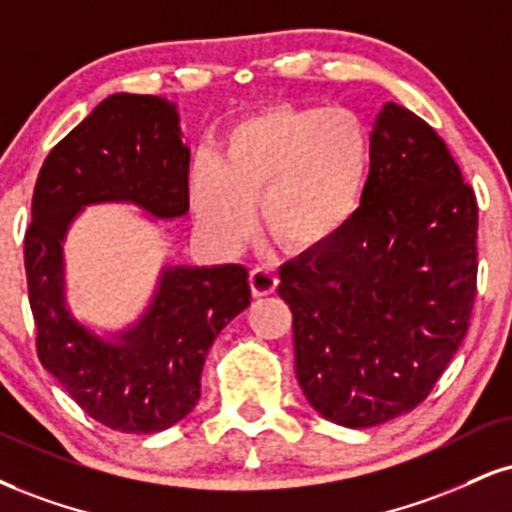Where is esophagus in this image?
I'll return each instance as SVG.
<instances>
[{"instance_id":"esophagus-1","label":"esophagus","mask_w":512,"mask_h":512,"mask_svg":"<svg viewBox=\"0 0 512 512\" xmlns=\"http://www.w3.org/2000/svg\"><path fill=\"white\" fill-rule=\"evenodd\" d=\"M279 286V276H276L274 269L269 267H255L250 272V288L255 298H262V295H272Z\"/></svg>"}]
</instances>
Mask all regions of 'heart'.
<instances>
[{
	"mask_svg": "<svg viewBox=\"0 0 512 512\" xmlns=\"http://www.w3.org/2000/svg\"><path fill=\"white\" fill-rule=\"evenodd\" d=\"M369 171V138L348 109L279 107L238 123L219 157L190 169L197 221L224 248L252 229L260 202L269 236L293 250L338 236L360 207Z\"/></svg>",
	"mask_w": 512,
	"mask_h": 512,
	"instance_id": "obj_1",
	"label": "heart"
}]
</instances>
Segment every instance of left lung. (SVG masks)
Returning a JSON list of instances; mask_svg holds the SVG:
<instances>
[{"mask_svg":"<svg viewBox=\"0 0 512 512\" xmlns=\"http://www.w3.org/2000/svg\"><path fill=\"white\" fill-rule=\"evenodd\" d=\"M348 226L279 269L295 374L326 420L365 429L422 403L470 326L477 197L427 121L386 102Z\"/></svg>","mask_w":512,"mask_h":512,"instance_id":"1","label":"left lung"}]
</instances>
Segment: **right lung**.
I'll return each mask as SVG.
<instances>
[{"label":"right lung","instance_id":"1","mask_svg":"<svg viewBox=\"0 0 512 512\" xmlns=\"http://www.w3.org/2000/svg\"><path fill=\"white\" fill-rule=\"evenodd\" d=\"M188 164L174 104L121 92L52 147L35 183L23 248L35 348L61 389L116 432H162L195 408L214 338L250 305L248 269H164L143 319L109 343L66 310L61 243L80 209L95 202H133L155 217H183Z\"/></svg>","mask_w":512,"mask_h":512}]
</instances>
